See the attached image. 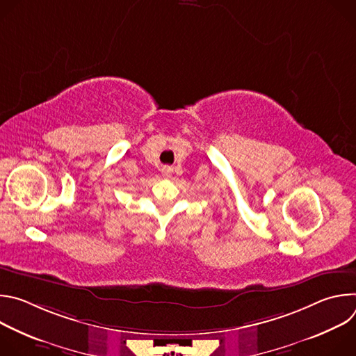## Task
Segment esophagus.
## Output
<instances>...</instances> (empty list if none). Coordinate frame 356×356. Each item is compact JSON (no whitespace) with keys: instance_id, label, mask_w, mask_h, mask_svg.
<instances>
[{"instance_id":"obj_1","label":"esophagus","mask_w":356,"mask_h":356,"mask_svg":"<svg viewBox=\"0 0 356 356\" xmlns=\"http://www.w3.org/2000/svg\"><path fill=\"white\" fill-rule=\"evenodd\" d=\"M162 175H163L165 177H170V175H172V168H170V166H165V168L162 169Z\"/></svg>"}]
</instances>
